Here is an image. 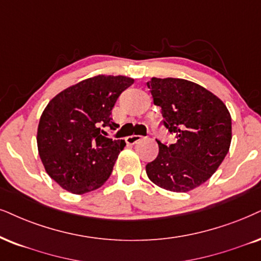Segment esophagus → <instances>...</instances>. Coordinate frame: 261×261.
Returning <instances> with one entry per match:
<instances>
[{"instance_id":"esophagus-1","label":"esophagus","mask_w":261,"mask_h":261,"mask_svg":"<svg viewBox=\"0 0 261 261\" xmlns=\"http://www.w3.org/2000/svg\"><path fill=\"white\" fill-rule=\"evenodd\" d=\"M141 138H142V136H140V135H131V136L126 137V143L135 144L137 141H140Z\"/></svg>"}]
</instances>
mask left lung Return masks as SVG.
I'll list each match as a JSON object with an SVG mask.
<instances>
[{"label": "left lung", "mask_w": 261, "mask_h": 261, "mask_svg": "<svg viewBox=\"0 0 261 261\" xmlns=\"http://www.w3.org/2000/svg\"><path fill=\"white\" fill-rule=\"evenodd\" d=\"M164 126L176 136L159 144L156 159L146 171L156 186L176 193L193 190L208 180L229 151L231 117L223 101L194 82L151 78L147 83Z\"/></svg>", "instance_id": "left-lung-1"}]
</instances>
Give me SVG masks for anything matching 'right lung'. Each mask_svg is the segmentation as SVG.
<instances>
[{
	"instance_id": "1",
	"label": "right lung",
	"mask_w": 261,
	"mask_h": 261,
	"mask_svg": "<svg viewBox=\"0 0 261 261\" xmlns=\"http://www.w3.org/2000/svg\"><path fill=\"white\" fill-rule=\"evenodd\" d=\"M134 83L124 75H96L65 89L43 111L38 153L47 173L65 190L85 194L110 178L125 141L103 136L119 125L111 114L118 97Z\"/></svg>"
}]
</instances>
